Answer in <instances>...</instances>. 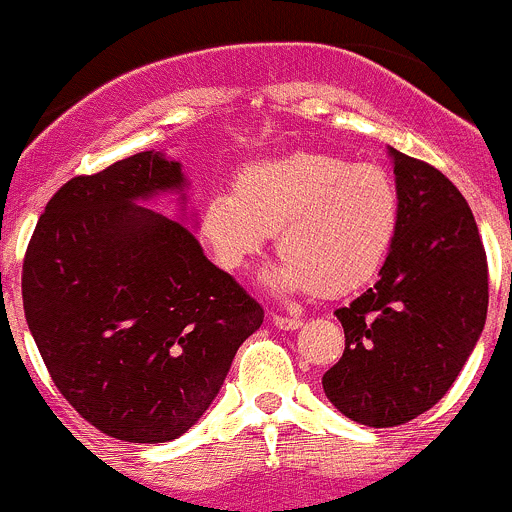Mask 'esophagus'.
Segmentation results:
<instances>
[{"instance_id":"esophagus-1","label":"esophagus","mask_w":512,"mask_h":512,"mask_svg":"<svg viewBox=\"0 0 512 512\" xmlns=\"http://www.w3.org/2000/svg\"><path fill=\"white\" fill-rule=\"evenodd\" d=\"M271 321H273V326L281 328V331H296V328L303 326L301 318H296V316H273Z\"/></svg>"}]
</instances>
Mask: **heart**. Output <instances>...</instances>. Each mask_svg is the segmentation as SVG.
<instances>
[{
    "instance_id": "heart-1",
    "label": "heart",
    "mask_w": 512,
    "mask_h": 512,
    "mask_svg": "<svg viewBox=\"0 0 512 512\" xmlns=\"http://www.w3.org/2000/svg\"><path fill=\"white\" fill-rule=\"evenodd\" d=\"M196 231L224 271H241L278 231L273 288L346 296L386 266L401 231V191L381 164L296 151L244 166L234 189L206 196Z\"/></svg>"
}]
</instances>
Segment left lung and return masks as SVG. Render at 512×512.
I'll return each instance as SVG.
<instances>
[{"label": "left lung", "mask_w": 512, "mask_h": 512, "mask_svg": "<svg viewBox=\"0 0 512 512\" xmlns=\"http://www.w3.org/2000/svg\"><path fill=\"white\" fill-rule=\"evenodd\" d=\"M401 231L376 286L338 308L341 361L323 376L351 421L393 428L448 393L488 313V258L468 201L448 176L391 149Z\"/></svg>", "instance_id": "obj_1"}]
</instances>
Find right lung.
Listing matches in <instances>:
<instances>
[{"mask_svg": "<svg viewBox=\"0 0 512 512\" xmlns=\"http://www.w3.org/2000/svg\"><path fill=\"white\" fill-rule=\"evenodd\" d=\"M181 186V164L159 151L74 176L24 254V316L54 386L84 421L129 443L194 426L263 323L186 226L134 204Z\"/></svg>", "mask_w": 512, "mask_h": 512, "instance_id": "1", "label": "right lung"}]
</instances>
